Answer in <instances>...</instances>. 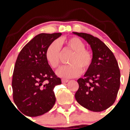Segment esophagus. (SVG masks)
I'll use <instances>...</instances> for the list:
<instances>
[{"label":"esophagus","instance_id":"34e87169","mask_svg":"<svg viewBox=\"0 0 130 130\" xmlns=\"http://www.w3.org/2000/svg\"><path fill=\"white\" fill-rule=\"evenodd\" d=\"M62 82L63 83H65L68 82V79H62Z\"/></svg>","mask_w":130,"mask_h":130}]
</instances>
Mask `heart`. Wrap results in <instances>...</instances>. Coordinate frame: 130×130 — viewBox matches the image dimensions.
Masks as SVG:
<instances>
[{
    "label": "heart",
    "mask_w": 130,
    "mask_h": 130,
    "mask_svg": "<svg viewBox=\"0 0 130 130\" xmlns=\"http://www.w3.org/2000/svg\"><path fill=\"white\" fill-rule=\"evenodd\" d=\"M64 47L73 51L66 66L60 68L57 72L58 76L64 78H71L77 76L83 71L87 70L93 61L91 51L85 49V45L81 39L76 37L64 38L59 41H53L48 45L45 50V58L53 68L59 66L61 59V47Z\"/></svg>",
    "instance_id": "b5f03b06"
}]
</instances>
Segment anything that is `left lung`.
I'll return each mask as SVG.
<instances>
[{
    "label": "left lung",
    "mask_w": 130,
    "mask_h": 130,
    "mask_svg": "<svg viewBox=\"0 0 130 130\" xmlns=\"http://www.w3.org/2000/svg\"><path fill=\"white\" fill-rule=\"evenodd\" d=\"M85 40L92 51L93 61L83 78L77 80V102L87 109L100 112L114 104L120 88V72L112 51L99 38L73 32Z\"/></svg>",
    "instance_id": "left-lung-1"
}]
</instances>
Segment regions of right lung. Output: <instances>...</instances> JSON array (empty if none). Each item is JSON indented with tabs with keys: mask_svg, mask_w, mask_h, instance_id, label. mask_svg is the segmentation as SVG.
Listing matches in <instances>:
<instances>
[{
	"mask_svg": "<svg viewBox=\"0 0 130 130\" xmlns=\"http://www.w3.org/2000/svg\"><path fill=\"white\" fill-rule=\"evenodd\" d=\"M61 33H42L26 43L18 55L12 77L13 99L21 112L38 117L51 110L56 102L53 89L61 84L45 58V50Z\"/></svg>",
	"mask_w": 130,
	"mask_h": 130,
	"instance_id": "add662e5",
	"label": "right lung"
}]
</instances>
